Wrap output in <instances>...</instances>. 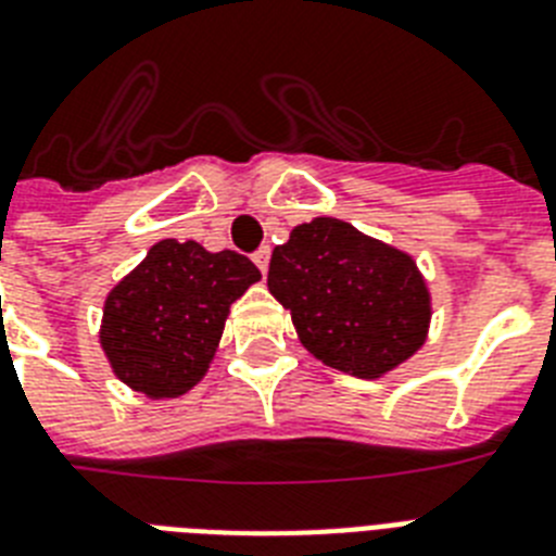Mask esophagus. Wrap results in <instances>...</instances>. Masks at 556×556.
I'll return each instance as SVG.
<instances>
[{"instance_id": "1", "label": "esophagus", "mask_w": 556, "mask_h": 556, "mask_svg": "<svg viewBox=\"0 0 556 556\" xmlns=\"http://www.w3.org/2000/svg\"><path fill=\"white\" fill-rule=\"evenodd\" d=\"M251 260H254L256 268H260L265 274V270H268V263H270V249H268V245H263V249H260V251H254V256H251Z\"/></svg>"}]
</instances>
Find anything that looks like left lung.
<instances>
[{"label":"left lung","mask_w":556,"mask_h":556,"mask_svg":"<svg viewBox=\"0 0 556 556\" xmlns=\"http://www.w3.org/2000/svg\"><path fill=\"white\" fill-rule=\"evenodd\" d=\"M268 291L302 348L356 379H381L427 342L432 293L407 251L314 217L270 254Z\"/></svg>","instance_id":"left-lung-1"}]
</instances>
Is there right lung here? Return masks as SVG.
<instances>
[{"label":"right lung","mask_w":556,"mask_h":556,"mask_svg":"<svg viewBox=\"0 0 556 556\" xmlns=\"http://www.w3.org/2000/svg\"><path fill=\"white\" fill-rule=\"evenodd\" d=\"M263 274L237 251L161 240L104 300L98 342L112 372L147 399H177L208 372L231 305Z\"/></svg>","instance_id":"add662e5"}]
</instances>
